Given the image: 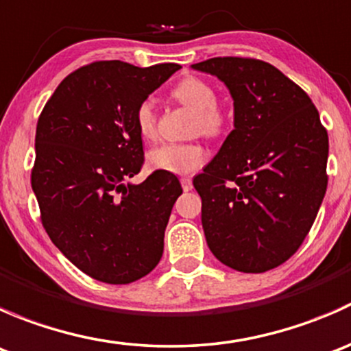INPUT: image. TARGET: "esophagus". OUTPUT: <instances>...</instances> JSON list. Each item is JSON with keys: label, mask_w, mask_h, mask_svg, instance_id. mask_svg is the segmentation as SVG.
Instances as JSON below:
<instances>
[{"label": "esophagus", "mask_w": 351, "mask_h": 351, "mask_svg": "<svg viewBox=\"0 0 351 351\" xmlns=\"http://www.w3.org/2000/svg\"><path fill=\"white\" fill-rule=\"evenodd\" d=\"M182 186H183V192H190V190L193 189L192 180H190V178H182Z\"/></svg>", "instance_id": "1"}]
</instances>
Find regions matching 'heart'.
<instances>
[{
	"instance_id": "1",
	"label": "heart",
	"mask_w": 351,
	"mask_h": 351,
	"mask_svg": "<svg viewBox=\"0 0 351 351\" xmlns=\"http://www.w3.org/2000/svg\"><path fill=\"white\" fill-rule=\"evenodd\" d=\"M171 98L183 107L195 112L193 134L205 137H219L229 125V113L217 101L214 86L197 76H186L173 86ZM134 127L144 143L158 137V117L151 100H144L134 112ZM207 159V151L198 143L161 144L147 153V162L159 171L186 175L200 168Z\"/></svg>"
}]
</instances>
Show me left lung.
<instances>
[{
    "instance_id": "left-lung-1",
    "label": "left lung",
    "mask_w": 351,
    "mask_h": 351,
    "mask_svg": "<svg viewBox=\"0 0 351 351\" xmlns=\"http://www.w3.org/2000/svg\"><path fill=\"white\" fill-rule=\"evenodd\" d=\"M224 81L234 130L193 178L202 228L221 263L263 274L285 263L313 228L328 186V132L306 91L253 58L197 62Z\"/></svg>"
}]
</instances>
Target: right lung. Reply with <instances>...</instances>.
Masks as SVG:
<instances>
[{
	"label": "right lung",
	"instance_id": "add662e5",
	"mask_svg": "<svg viewBox=\"0 0 351 351\" xmlns=\"http://www.w3.org/2000/svg\"><path fill=\"white\" fill-rule=\"evenodd\" d=\"M178 64L97 61L67 74L35 132L32 189L51 241L83 274L122 285L159 263L182 185L173 173L127 183L144 165L134 112Z\"/></svg>",
	"mask_w": 351,
	"mask_h": 351
}]
</instances>
